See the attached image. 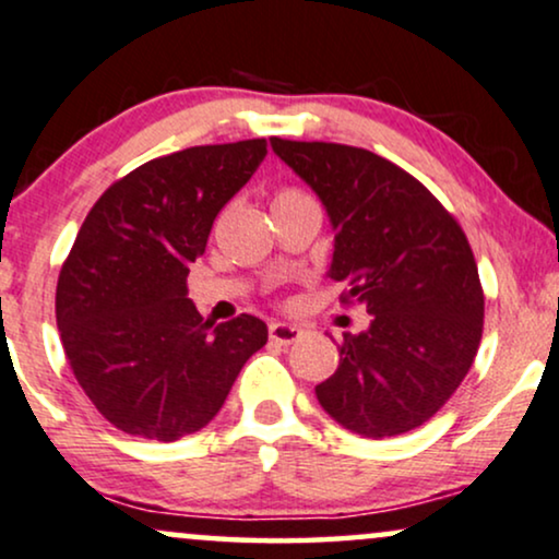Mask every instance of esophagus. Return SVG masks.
Wrapping results in <instances>:
<instances>
[{"label":"esophagus","instance_id":"obj_1","mask_svg":"<svg viewBox=\"0 0 559 559\" xmlns=\"http://www.w3.org/2000/svg\"><path fill=\"white\" fill-rule=\"evenodd\" d=\"M267 335H271L273 344H281V346H292L297 344V341L305 335V331L297 325H288V322H271V328H267Z\"/></svg>","mask_w":559,"mask_h":559}]
</instances>
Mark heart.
<instances>
[{
    "instance_id": "heart-1",
    "label": "heart",
    "mask_w": 559,
    "mask_h": 559,
    "mask_svg": "<svg viewBox=\"0 0 559 559\" xmlns=\"http://www.w3.org/2000/svg\"><path fill=\"white\" fill-rule=\"evenodd\" d=\"M297 200H312L307 192L297 190V187H284V190L275 192L273 203H297Z\"/></svg>"
}]
</instances>
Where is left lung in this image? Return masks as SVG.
Returning a JSON list of instances; mask_svg holds the SVG:
<instances>
[{
	"instance_id": "obj_1",
	"label": "left lung",
	"mask_w": 559,
	"mask_h": 559,
	"mask_svg": "<svg viewBox=\"0 0 559 559\" xmlns=\"http://www.w3.org/2000/svg\"><path fill=\"white\" fill-rule=\"evenodd\" d=\"M318 192L335 228L341 305L372 314L341 341L338 369L314 388L338 425L365 437L421 427L461 385L484 331V292L466 234L419 179L378 153L271 138Z\"/></svg>"
}]
</instances>
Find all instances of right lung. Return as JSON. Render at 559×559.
<instances>
[{
    "label": "right lung",
    "instance_id": "1",
    "mask_svg": "<svg viewBox=\"0 0 559 559\" xmlns=\"http://www.w3.org/2000/svg\"><path fill=\"white\" fill-rule=\"evenodd\" d=\"M265 153L254 138L153 158L85 215L59 271L57 325L80 388L122 432L174 442L203 429L265 346L262 320L213 325L187 299L215 215Z\"/></svg>",
    "mask_w": 559,
    "mask_h": 559
}]
</instances>
